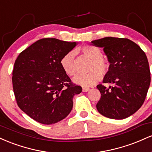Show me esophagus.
<instances>
[{"mask_svg":"<svg viewBox=\"0 0 152 152\" xmlns=\"http://www.w3.org/2000/svg\"><path fill=\"white\" fill-rule=\"evenodd\" d=\"M90 88H86V87H83V88H82V91H83V92H87L88 91H89Z\"/></svg>","mask_w":152,"mask_h":152,"instance_id":"34e87169","label":"esophagus"}]
</instances>
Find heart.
<instances>
[{"label": "heart", "instance_id": "1", "mask_svg": "<svg viewBox=\"0 0 152 152\" xmlns=\"http://www.w3.org/2000/svg\"><path fill=\"white\" fill-rule=\"evenodd\" d=\"M78 50L91 60L88 66V71L91 72L87 74L78 75L74 78V81L83 87L91 86L101 79V74L104 75L108 72L109 64L103 58L102 51L97 47L86 44L79 47ZM75 56L76 53L71 50L64 54L60 61L63 70L69 76H74L77 71Z\"/></svg>", "mask_w": 152, "mask_h": 152}]
</instances>
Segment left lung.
<instances>
[{
  "label": "left lung",
  "instance_id": "8db88e82",
  "mask_svg": "<svg viewBox=\"0 0 152 152\" xmlns=\"http://www.w3.org/2000/svg\"><path fill=\"white\" fill-rule=\"evenodd\" d=\"M91 43L104 48L110 65L103 83L112 85L96 86L101 93L96 109L109 118L129 117L142 106L149 89L151 74L147 57L128 38L106 37Z\"/></svg>",
  "mask_w": 152,
  "mask_h": 152
}]
</instances>
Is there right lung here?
<instances>
[{
	"instance_id": "right-lung-1",
	"label": "right lung",
	"mask_w": 152,
	"mask_h": 152,
	"mask_svg": "<svg viewBox=\"0 0 152 152\" xmlns=\"http://www.w3.org/2000/svg\"><path fill=\"white\" fill-rule=\"evenodd\" d=\"M76 42L56 38L40 39L18 55L12 82L18 107L35 121L52 124L66 118L73 97L82 91L63 70L61 58Z\"/></svg>"
}]
</instances>
